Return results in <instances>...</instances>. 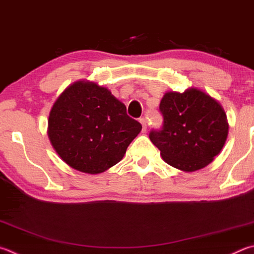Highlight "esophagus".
I'll return each instance as SVG.
<instances>
[{"instance_id":"34e87169","label":"esophagus","mask_w":254,"mask_h":254,"mask_svg":"<svg viewBox=\"0 0 254 254\" xmlns=\"http://www.w3.org/2000/svg\"><path fill=\"white\" fill-rule=\"evenodd\" d=\"M140 123L142 124V132H145V131H146V127H147V126H146V120H145L144 118H141V119H140Z\"/></svg>"}]
</instances>
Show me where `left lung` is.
Wrapping results in <instances>:
<instances>
[{"label": "left lung", "mask_w": 254, "mask_h": 254, "mask_svg": "<svg viewBox=\"0 0 254 254\" xmlns=\"http://www.w3.org/2000/svg\"><path fill=\"white\" fill-rule=\"evenodd\" d=\"M163 123L151 130L150 140L173 168L193 172L206 167L220 153L229 126L223 109L197 89L168 92L160 103Z\"/></svg>", "instance_id": "obj_1"}]
</instances>
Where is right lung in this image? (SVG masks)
I'll list each match as a JSON object with an SVG mask.
<instances>
[{
  "label": "right lung",
  "instance_id": "1",
  "mask_svg": "<svg viewBox=\"0 0 254 254\" xmlns=\"http://www.w3.org/2000/svg\"><path fill=\"white\" fill-rule=\"evenodd\" d=\"M141 130L126 105L93 82L68 86L49 117V137L58 154L71 168L90 174L120 162Z\"/></svg>",
  "mask_w": 254,
  "mask_h": 254
}]
</instances>
